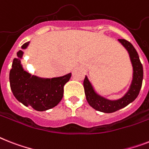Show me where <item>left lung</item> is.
<instances>
[{
  "instance_id": "left-lung-1",
  "label": "left lung",
  "mask_w": 149,
  "mask_h": 149,
  "mask_svg": "<svg viewBox=\"0 0 149 149\" xmlns=\"http://www.w3.org/2000/svg\"><path fill=\"white\" fill-rule=\"evenodd\" d=\"M118 40L129 53V58L133 69L132 80L125 95L118 100H109L95 92L86 76L83 81L86 98L89 106L97 111L105 113L114 112L117 110L124 108L129 103L133 102L139 94L143 79V67L142 64L140 62L139 56L135 47L131 43L124 39H118Z\"/></svg>"
}]
</instances>
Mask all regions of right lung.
Returning a JSON list of instances; mask_svg holds the SVG:
<instances>
[{"instance_id":"1","label":"right lung","mask_w":149,"mask_h":149,"mask_svg":"<svg viewBox=\"0 0 149 149\" xmlns=\"http://www.w3.org/2000/svg\"><path fill=\"white\" fill-rule=\"evenodd\" d=\"M30 42L21 47L26 49ZM24 52L19 50L10 71V86L15 98L25 106L37 111H46L57 106L63 96V86L71 77V73L54 78H41L24 70L20 60Z\"/></svg>"}]
</instances>
